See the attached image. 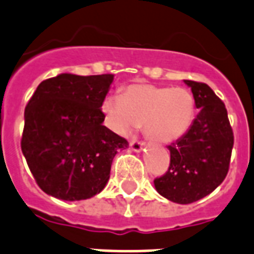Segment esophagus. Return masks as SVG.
<instances>
[{"mask_svg":"<svg viewBox=\"0 0 254 254\" xmlns=\"http://www.w3.org/2000/svg\"><path fill=\"white\" fill-rule=\"evenodd\" d=\"M144 142L140 140H137V138H133V140L130 141V148L131 150H134V152H141L142 150V148H144Z\"/></svg>","mask_w":254,"mask_h":254,"instance_id":"esophagus-1","label":"esophagus"}]
</instances>
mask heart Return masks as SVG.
I'll return each instance as SVG.
<instances>
[{"label": "heart", "instance_id": "1", "mask_svg": "<svg viewBox=\"0 0 254 254\" xmlns=\"http://www.w3.org/2000/svg\"><path fill=\"white\" fill-rule=\"evenodd\" d=\"M105 124L120 135L144 125L149 140L168 144L185 135L196 119V100L185 88L131 84L102 102Z\"/></svg>", "mask_w": 254, "mask_h": 254}]
</instances>
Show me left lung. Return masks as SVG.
Masks as SVG:
<instances>
[{
    "mask_svg": "<svg viewBox=\"0 0 254 254\" xmlns=\"http://www.w3.org/2000/svg\"><path fill=\"white\" fill-rule=\"evenodd\" d=\"M185 84L200 112L187 134L168 146L169 168L154 179L158 193L177 204L204 198L225 180L235 142L225 104L204 82Z\"/></svg>",
    "mask_w": 254,
    "mask_h": 254,
    "instance_id": "obj_1",
    "label": "left lung"
}]
</instances>
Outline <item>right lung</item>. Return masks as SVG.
Listing matches in <instances>:
<instances>
[{"label": "right lung", "instance_id": "1", "mask_svg": "<svg viewBox=\"0 0 254 254\" xmlns=\"http://www.w3.org/2000/svg\"><path fill=\"white\" fill-rule=\"evenodd\" d=\"M113 74L69 73L38 85L25 108L21 149L38 187L65 201L86 200L105 188L124 137L102 125V102Z\"/></svg>", "mask_w": 254, "mask_h": 254}]
</instances>
